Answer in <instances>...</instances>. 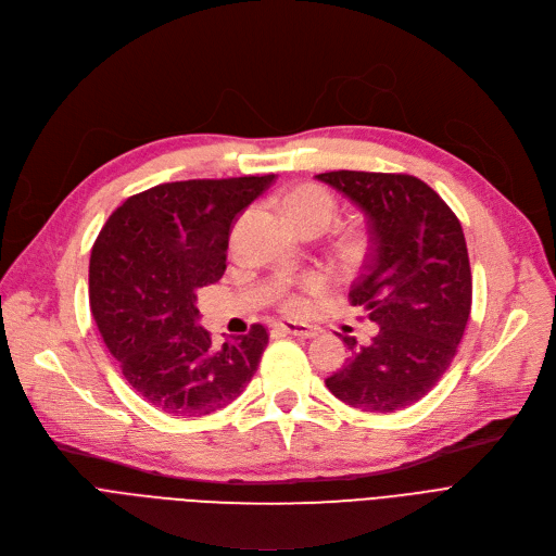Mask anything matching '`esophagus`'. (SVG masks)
Returning <instances> with one entry per match:
<instances>
[{
  "instance_id": "esophagus-1",
  "label": "esophagus",
  "mask_w": 556,
  "mask_h": 556,
  "mask_svg": "<svg viewBox=\"0 0 556 556\" xmlns=\"http://www.w3.org/2000/svg\"><path fill=\"white\" fill-rule=\"evenodd\" d=\"M278 332H285V334H293V337H301V339H312L318 334V328H314V325H307V323H278L276 325Z\"/></svg>"
}]
</instances>
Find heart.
I'll use <instances>...</instances> for the list:
<instances>
[{
    "label": "heart",
    "mask_w": 556,
    "mask_h": 556,
    "mask_svg": "<svg viewBox=\"0 0 556 556\" xmlns=\"http://www.w3.org/2000/svg\"><path fill=\"white\" fill-rule=\"evenodd\" d=\"M282 211L296 226H305V224L328 226L337 213V202L328 188H323L318 184H299L285 192ZM307 287H318V280H307ZM282 307L287 312H299L303 309V299L299 293L285 291Z\"/></svg>",
    "instance_id": "1"
}]
</instances>
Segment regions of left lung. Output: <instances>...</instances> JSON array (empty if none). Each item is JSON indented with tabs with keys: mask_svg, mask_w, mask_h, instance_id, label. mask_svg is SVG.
<instances>
[{
	"mask_svg": "<svg viewBox=\"0 0 556 556\" xmlns=\"http://www.w3.org/2000/svg\"><path fill=\"white\" fill-rule=\"evenodd\" d=\"M318 181L343 192L368 219L370 253L350 289L379 332L325 379L330 393L366 413L419 402L451 366L471 312V267L460 219L413 175L334 170Z\"/></svg>",
	"mask_w": 556,
	"mask_h": 556,
	"instance_id": "1",
	"label": "left lung"
}]
</instances>
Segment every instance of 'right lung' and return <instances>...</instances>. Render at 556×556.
I'll use <instances>...</instances> for the list:
<instances>
[{"instance_id": "1", "label": "right lung", "mask_w": 556, "mask_h": 556, "mask_svg": "<svg viewBox=\"0 0 556 556\" xmlns=\"http://www.w3.org/2000/svg\"><path fill=\"white\" fill-rule=\"evenodd\" d=\"M276 175L159 184L127 198L89 257V305L125 381L154 408L202 417L231 404L257 370L265 325L215 348L198 291L226 269L238 215Z\"/></svg>"}]
</instances>
